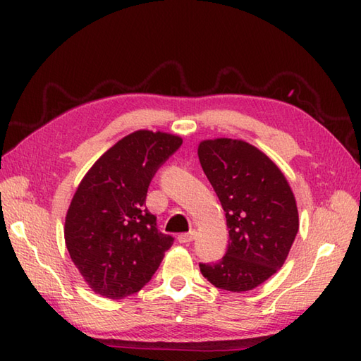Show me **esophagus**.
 Masks as SVG:
<instances>
[{"label": "esophagus", "instance_id": "1", "mask_svg": "<svg viewBox=\"0 0 361 361\" xmlns=\"http://www.w3.org/2000/svg\"><path fill=\"white\" fill-rule=\"evenodd\" d=\"M195 237H197V233H195V231L183 233V234L178 235V242H180V243H190V242L195 240Z\"/></svg>", "mask_w": 361, "mask_h": 361}]
</instances>
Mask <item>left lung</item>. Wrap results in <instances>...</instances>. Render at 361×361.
I'll use <instances>...</instances> for the list:
<instances>
[{
    "label": "left lung",
    "mask_w": 361,
    "mask_h": 361,
    "mask_svg": "<svg viewBox=\"0 0 361 361\" xmlns=\"http://www.w3.org/2000/svg\"><path fill=\"white\" fill-rule=\"evenodd\" d=\"M198 158L225 211L229 242L216 264H200L212 286L248 291L279 270L298 234L293 192L279 167L245 141H203Z\"/></svg>",
    "instance_id": "8db88e82"
}]
</instances>
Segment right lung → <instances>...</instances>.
<instances>
[{"label": "right lung", "mask_w": 361, "mask_h": 361, "mask_svg": "<svg viewBox=\"0 0 361 361\" xmlns=\"http://www.w3.org/2000/svg\"><path fill=\"white\" fill-rule=\"evenodd\" d=\"M181 137L140 130L113 145L83 176L65 220L74 265L96 293L122 299L155 274L173 237L145 208L150 181Z\"/></svg>", "instance_id": "add662e5"}]
</instances>
